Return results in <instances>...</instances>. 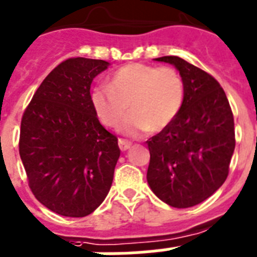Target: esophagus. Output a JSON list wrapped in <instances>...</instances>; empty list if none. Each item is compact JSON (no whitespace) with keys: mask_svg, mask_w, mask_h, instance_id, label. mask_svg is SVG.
<instances>
[{"mask_svg":"<svg viewBox=\"0 0 257 257\" xmlns=\"http://www.w3.org/2000/svg\"><path fill=\"white\" fill-rule=\"evenodd\" d=\"M118 144H119L120 151H127V150L131 147V142L124 141V139H119V141H118Z\"/></svg>","mask_w":257,"mask_h":257,"instance_id":"34e87169","label":"esophagus"}]
</instances>
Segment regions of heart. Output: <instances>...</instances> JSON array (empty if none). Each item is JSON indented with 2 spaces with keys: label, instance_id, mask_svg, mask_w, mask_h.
<instances>
[{
  "label": "heart",
  "instance_id": "b5f03b06",
  "mask_svg": "<svg viewBox=\"0 0 257 257\" xmlns=\"http://www.w3.org/2000/svg\"><path fill=\"white\" fill-rule=\"evenodd\" d=\"M185 102V82L171 67L128 64L111 76L109 85L95 86L92 103L103 124L115 127L126 114L119 131L139 137L148 130L159 133L173 123Z\"/></svg>",
  "mask_w": 257,
  "mask_h": 257
}]
</instances>
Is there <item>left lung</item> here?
<instances>
[{"label": "left lung", "mask_w": 257, "mask_h": 257, "mask_svg": "<svg viewBox=\"0 0 257 257\" xmlns=\"http://www.w3.org/2000/svg\"><path fill=\"white\" fill-rule=\"evenodd\" d=\"M172 64L185 82L181 113L147 141V181L152 192L177 209L196 206L219 189L234 154V116L219 82L179 56L155 59Z\"/></svg>", "instance_id": "1"}]
</instances>
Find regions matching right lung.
Masks as SVG:
<instances>
[{
  "mask_svg": "<svg viewBox=\"0 0 257 257\" xmlns=\"http://www.w3.org/2000/svg\"><path fill=\"white\" fill-rule=\"evenodd\" d=\"M109 65L85 57L63 61L23 113L19 155L31 192L64 217L92 214L111 188L120 150L99 123L90 97L93 78Z\"/></svg>",
  "mask_w": 257,
  "mask_h": 257,
  "instance_id": "1",
  "label": "right lung"
}]
</instances>
